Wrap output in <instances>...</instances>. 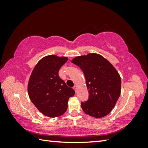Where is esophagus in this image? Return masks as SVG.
<instances>
[{"mask_svg": "<svg viewBox=\"0 0 148 148\" xmlns=\"http://www.w3.org/2000/svg\"><path fill=\"white\" fill-rule=\"evenodd\" d=\"M73 88H74V89L75 90V91L77 92V86H74Z\"/></svg>", "mask_w": 148, "mask_h": 148, "instance_id": "34e87169", "label": "esophagus"}]
</instances>
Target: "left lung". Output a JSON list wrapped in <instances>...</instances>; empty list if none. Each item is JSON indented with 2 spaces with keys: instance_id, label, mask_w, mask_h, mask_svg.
<instances>
[{
  "instance_id": "1",
  "label": "left lung",
  "mask_w": 148,
  "mask_h": 148,
  "mask_svg": "<svg viewBox=\"0 0 148 148\" xmlns=\"http://www.w3.org/2000/svg\"><path fill=\"white\" fill-rule=\"evenodd\" d=\"M72 62L84 72L89 97L81 102L84 112L101 118L110 113L121 94V80L118 72L104 57L88 53L74 58Z\"/></svg>"
}]
</instances>
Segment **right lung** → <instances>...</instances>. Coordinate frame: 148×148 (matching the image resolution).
Returning <instances> with one entry per match:
<instances>
[{
    "instance_id": "right-lung-1",
    "label": "right lung",
    "mask_w": 148,
    "mask_h": 148,
    "mask_svg": "<svg viewBox=\"0 0 148 148\" xmlns=\"http://www.w3.org/2000/svg\"><path fill=\"white\" fill-rule=\"evenodd\" d=\"M66 57L50 55L38 62L29 79L28 94L31 102L42 114L58 117L66 111L68 101L75 91L60 78L59 71Z\"/></svg>"
}]
</instances>
